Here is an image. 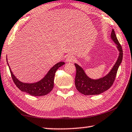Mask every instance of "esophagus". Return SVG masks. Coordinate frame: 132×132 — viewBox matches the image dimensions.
I'll return each instance as SVG.
<instances>
[{
  "label": "esophagus",
  "instance_id": "esophagus-1",
  "mask_svg": "<svg viewBox=\"0 0 132 132\" xmlns=\"http://www.w3.org/2000/svg\"><path fill=\"white\" fill-rule=\"evenodd\" d=\"M75 61V57L71 55H69L68 56H67L66 59V62H73Z\"/></svg>",
  "mask_w": 132,
  "mask_h": 132
}]
</instances>
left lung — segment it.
I'll return each mask as SVG.
<instances>
[{
	"label": "left lung",
	"instance_id": "obj_1",
	"mask_svg": "<svg viewBox=\"0 0 132 132\" xmlns=\"http://www.w3.org/2000/svg\"><path fill=\"white\" fill-rule=\"evenodd\" d=\"M111 37L112 41L117 45L119 54L115 64L106 75L100 79H92L87 76L81 66L75 63L76 68L75 86L77 90L82 94L86 95L100 94L108 90L112 86L115 81L118 69L122 61L123 51L113 30H112Z\"/></svg>",
	"mask_w": 132,
	"mask_h": 132
}]
</instances>
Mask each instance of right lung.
<instances>
[{
  "label": "right lung",
  "mask_w": 132,
  "mask_h": 132,
  "mask_svg": "<svg viewBox=\"0 0 132 132\" xmlns=\"http://www.w3.org/2000/svg\"><path fill=\"white\" fill-rule=\"evenodd\" d=\"M7 62L15 86L21 91L27 93L28 94L33 96L45 95L52 91L54 86V78L56 71L60 67L64 64V62H58L48 71L47 74L39 81L34 82V83H27V82H21L17 79L11 70L7 61Z\"/></svg>",
  "instance_id": "add662e5"
}]
</instances>
